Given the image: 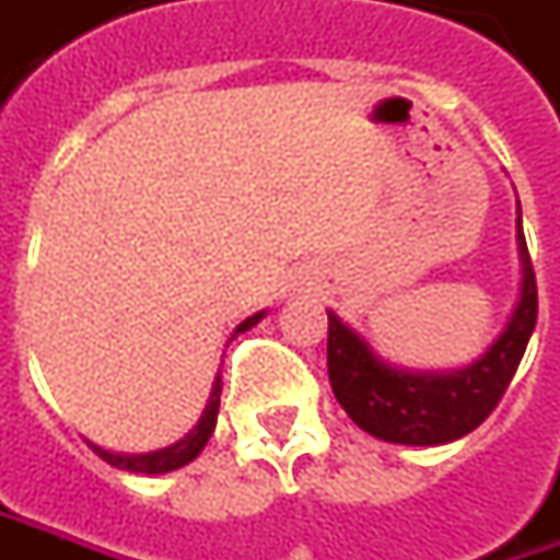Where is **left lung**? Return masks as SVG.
<instances>
[{"label": "left lung", "instance_id": "left-lung-1", "mask_svg": "<svg viewBox=\"0 0 560 560\" xmlns=\"http://www.w3.org/2000/svg\"><path fill=\"white\" fill-rule=\"evenodd\" d=\"M521 301L492 348L464 370L410 373L378 357L348 323L328 313V382L353 423L395 445H445L474 432L508 392L536 328L539 298L517 203Z\"/></svg>", "mask_w": 560, "mask_h": 560}]
</instances>
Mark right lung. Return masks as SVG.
I'll return each instance as SVG.
<instances>
[{"instance_id": "add662e5", "label": "right lung", "mask_w": 560, "mask_h": 560, "mask_svg": "<svg viewBox=\"0 0 560 560\" xmlns=\"http://www.w3.org/2000/svg\"><path fill=\"white\" fill-rule=\"evenodd\" d=\"M262 316H266V310H262V313H254L250 319H244L241 326L234 328L232 338H237V335L247 331V328H254ZM219 395H222V373L212 382V392H209V401L207 407H203L200 423L194 425L184 439H178L175 445H168V448L150 451V454H115V451L100 448V445H93V442H90V448L96 451L106 464L121 467V470H131V474H168V470H178V467L190 464L200 451L207 448L209 435H212V429H215V417H219Z\"/></svg>"}]
</instances>
